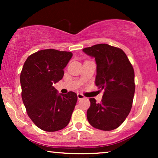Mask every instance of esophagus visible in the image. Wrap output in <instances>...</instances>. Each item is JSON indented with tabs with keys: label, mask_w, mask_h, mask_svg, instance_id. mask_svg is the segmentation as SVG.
<instances>
[{
	"label": "esophagus",
	"mask_w": 158,
	"mask_h": 158,
	"mask_svg": "<svg viewBox=\"0 0 158 158\" xmlns=\"http://www.w3.org/2000/svg\"><path fill=\"white\" fill-rule=\"evenodd\" d=\"M77 97H78V99H79V100H80V99H85V98L81 94H77Z\"/></svg>",
	"instance_id": "obj_1"
}]
</instances>
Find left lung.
Masks as SVG:
<instances>
[{"label":"left lung","instance_id":"8db88e82","mask_svg":"<svg viewBox=\"0 0 158 158\" xmlns=\"http://www.w3.org/2000/svg\"><path fill=\"white\" fill-rule=\"evenodd\" d=\"M82 51L95 59V83L104 90L100 103L90 99L87 118L95 128L111 131L124 122L131 109L135 91L133 67L121 49L110 45L96 44Z\"/></svg>","mask_w":158,"mask_h":158}]
</instances>
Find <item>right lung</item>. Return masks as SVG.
Masks as SVG:
<instances>
[{
	"instance_id": "obj_1",
	"label": "right lung",
	"mask_w": 158,
	"mask_h": 158,
	"mask_svg": "<svg viewBox=\"0 0 158 158\" xmlns=\"http://www.w3.org/2000/svg\"><path fill=\"white\" fill-rule=\"evenodd\" d=\"M72 56L70 52L47 49L30 55L23 64L20 77L21 97L28 116L41 130L59 131L70 122L77 94H59L53 84L62 79Z\"/></svg>"
}]
</instances>
